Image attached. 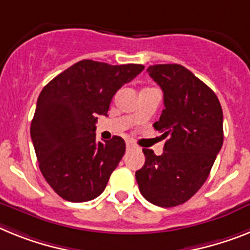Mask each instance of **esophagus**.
Returning a JSON list of instances; mask_svg holds the SVG:
<instances>
[{
    "mask_svg": "<svg viewBox=\"0 0 250 250\" xmlns=\"http://www.w3.org/2000/svg\"><path fill=\"white\" fill-rule=\"evenodd\" d=\"M125 147H127V150H131V148H135V145L132 144L131 141H127L125 142Z\"/></svg>",
    "mask_w": 250,
    "mask_h": 250,
    "instance_id": "esophagus-1",
    "label": "esophagus"
}]
</instances>
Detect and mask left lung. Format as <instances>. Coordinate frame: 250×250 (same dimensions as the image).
I'll use <instances>...</instances> for the list:
<instances>
[{"instance_id": "obj_1", "label": "left lung", "mask_w": 250, "mask_h": 250, "mask_svg": "<svg viewBox=\"0 0 250 250\" xmlns=\"http://www.w3.org/2000/svg\"><path fill=\"white\" fill-rule=\"evenodd\" d=\"M147 72L164 93L156 131L167 138L156 156L144 148L145 165L136 171L142 196L159 207L187 202L208 177L222 147V109L216 94L180 64H155Z\"/></svg>"}]
</instances>
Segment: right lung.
<instances>
[{"label": "right lung", "mask_w": 250, "mask_h": 250, "mask_svg": "<svg viewBox=\"0 0 250 250\" xmlns=\"http://www.w3.org/2000/svg\"><path fill=\"white\" fill-rule=\"evenodd\" d=\"M144 68L83 60L39 94L30 136L43 177L63 200L86 202L105 189L125 144L119 136L96 141L98 115H106L114 94Z\"/></svg>", "instance_id": "right-lung-1"}]
</instances>
